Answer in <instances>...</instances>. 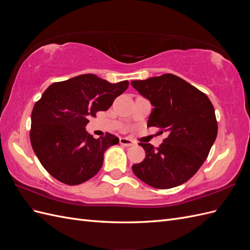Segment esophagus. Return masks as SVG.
Instances as JSON below:
<instances>
[{
    "label": "esophagus",
    "mask_w": 250,
    "mask_h": 250,
    "mask_svg": "<svg viewBox=\"0 0 250 250\" xmlns=\"http://www.w3.org/2000/svg\"><path fill=\"white\" fill-rule=\"evenodd\" d=\"M120 144L121 145L123 146H126V147H129V146H132L134 145V142L130 139H127V138H121L120 139Z\"/></svg>",
    "instance_id": "esophagus-1"
}]
</instances>
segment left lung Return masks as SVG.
Here are the masks:
<instances>
[{"mask_svg": "<svg viewBox=\"0 0 250 250\" xmlns=\"http://www.w3.org/2000/svg\"><path fill=\"white\" fill-rule=\"evenodd\" d=\"M131 85L153 105L147 126L168 135L160 146L140 143L146 156L132 166L135 176L156 188L183 185L207 160L218 132L208 97L186 80L164 74Z\"/></svg>", "mask_w": 250, "mask_h": 250, "instance_id": "1", "label": "left lung"}]
</instances>
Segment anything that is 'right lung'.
<instances>
[{
	"instance_id": "1",
	"label": "right lung",
	"mask_w": 250,
	"mask_h": 250,
	"mask_svg": "<svg viewBox=\"0 0 250 250\" xmlns=\"http://www.w3.org/2000/svg\"><path fill=\"white\" fill-rule=\"evenodd\" d=\"M128 85L127 80L109 83L84 74L44 90L32 110L30 142L42 167L55 179L76 186L99 172L105 150L118 144L119 138L106 132L95 139L85 126L98 111L107 110Z\"/></svg>"
}]
</instances>
